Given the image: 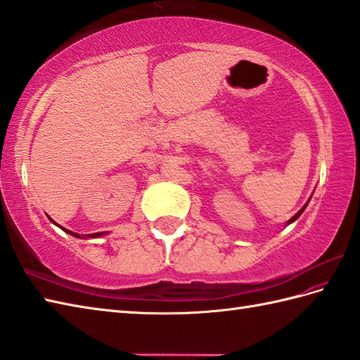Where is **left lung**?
<instances>
[{
    "label": "left lung",
    "mask_w": 360,
    "mask_h": 360,
    "mask_svg": "<svg viewBox=\"0 0 360 360\" xmlns=\"http://www.w3.org/2000/svg\"><path fill=\"white\" fill-rule=\"evenodd\" d=\"M307 204H308V202H307ZM307 204H305V205H304V207H302V208H300V210H299V212H297V213H296V214H295V216H293V218H291V219H290V221H288V224H291V222H295V221H296V219H297V218H299V216H300V214H302V212H304V210H305V207H307Z\"/></svg>",
    "instance_id": "1"
}]
</instances>
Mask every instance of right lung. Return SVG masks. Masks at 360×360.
Instances as JSON below:
<instances>
[{"instance_id":"add662e5","label":"right lung","mask_w":360,"mask_h":360,"mask_svg":"<svg viewBox=\"0 0 360 360\" xmlns=\"http://www.w3.org/2000/svg\"><path fill=\"white\" fill-rule=\"evenodd\" d=\"M50 221H52V219H50ZM53 222V221H52ZM55 224V222H53ZM58 225V224H56ZM63 229V227H61ZM64 231H67V233H69V235H72V236H75V238H81L79 235H78V233H73V231H70V230H67V229H63ZM103 235H105V233L103 231V233H91V235H84V236H82V239H84V238H98V236H103Z\"/></svg>"}]
</instances>
